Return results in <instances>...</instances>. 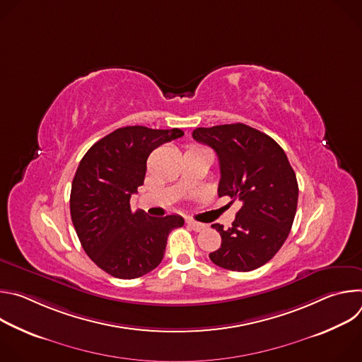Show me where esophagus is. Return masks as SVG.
<instances>
[{"label":"esophagus","mask_w":362,"mask_h":362,"mask_svg":"<svg viewBox=\"0 0 362 362\" xmlns=\"http://www.w3.org/2000/svg\"><path fill=\"white\" fill-rule=\"evenodd\" d=\"M186 223L194 230V232H202L203 229H206L208 226H206L204 223H200V222H196V221H192V219H187Z\"/></svg>","instance_id":"1"}]
</instances>
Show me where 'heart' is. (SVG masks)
I'll use <instances>...</instances> for the list:
<instances>
[{
    "label": "heart",
    "mask_w": 362,
    "mask_h": 362,
    "mask_svg": "<svg viewBox=\"0 0 362 362\" xmlns=\"http://www.w3.org/2000/svg\"><path fill=\"white\" fill-rule=\"evenodd\" d=\"M189 150H203V148H200V147H197V146H190Z\"/></svg>",
    "instance_id": "heart-1"
}]
</instances>
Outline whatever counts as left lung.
Returning <instances> with one entry per match:
<instances>
[{
	"label": "left lung",
	"mask_w": 362,
	"mask_h": 362,
	"mask_svg": "<svg viewBox=\"0 0 362 362\" xmlns=\"http://www.w3.org/2000/svg\"><path fill=\"white\" fill-rule=\"evenodd\" d=\"M192 136L218 154V194L242 202L229 229L212 225L222 245L209 253L211 261L238 272L265 265L286 240L296 214L298 182L284 148L243 123L197 127Z\"/></svg>",
	"instance_id": "1"
}]
</instances>
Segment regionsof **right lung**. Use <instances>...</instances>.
I'll use <instances>...</instances> for the list:
<instances>
[{
	"instance_id": "1",
	"label": "right lung",
	"mask_w": 362,
	"mask_h": 362,
	"mask_svg": "<svg viewBox=\"0 0 362 362\" xmlns=\"http://www.w3.org/2000/svg\"><path fill=\"white\" fill-rule=\"evenodd\" d=\"M183 134L127 126L94 143L81 159L71 183V221L84 252L109 275L134 279L158 268L169 233L183 226L179 215L151 218L130 208L148 154Z\"/></svg>"
}]
</instances>
